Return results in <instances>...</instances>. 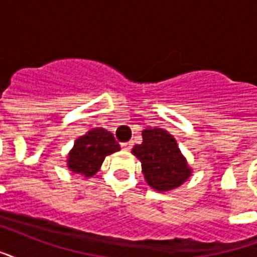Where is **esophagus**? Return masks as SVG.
Returning a JSON list of instances; mask_svg holds the SVG:
<instances>
[{"instance_id":"esophagus-1","label":"esophagus","mask_w":257,"mask_h":257,"mask_svg":"<svg viewBox=\"0 0 257 257\" xmlns=\"http://www.w3.org/2000/svg\"><path fill=\"white\" fill-rule=\"evenodd\" d=\"M132 147H133L132 142L122 143V144H121V148H122L124 151H131V150H132Z\"/></svg>"}]
</instances>
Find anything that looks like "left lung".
<instances>
[{
	"instance_id": "left-lung-1",
	"label": "left lung",
	"mask_w": 257,
	"mask_h": 257,
	"mask_svg": "<svg viewBox=\"0 0 257 257\" xmlns=\"http://www.w3.org/2000/svg\"><path fill=\"white\" fill-rule=\"evenodd\" d=\"M132 154L140 159L146 181L155 190L179 187L191 174L175 139L164 129L143 131V143L133 147Z\"/></svg>"
}]
</instances>
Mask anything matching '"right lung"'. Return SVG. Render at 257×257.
Returning <instances> with one entry per match:
<instances>
[{"instance_id":"right-lung-1","label":"right lung","mask_w":257,"mask_h":257,"mask_svg":"<svg viewBox=\"0 0 257 257\" xmlns=\"http://www.w3.org/2000/svg\"><path fill=\"white\" fill-rule=\"evenodd\" d=\"M120 150L118 143L105 129H93L79 137L68 155V168L82 176H93L99 170L107 155Z\"/></svg>"}]
</instances>
